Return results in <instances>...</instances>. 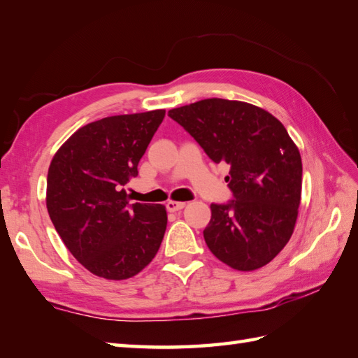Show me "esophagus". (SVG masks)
<instances>
[{"label":"esophagus","mask_w":358,"mask_h":358,"mask_svg":"<svg viewBox=\"0 0 358 358\" xmlns=\"http://www.w3.org/2000/svg\"><path fill=\"white\" fill-rule=\"evenodd\" d=\"M187 203L185 202H178V201H169L166 202V210L169 211H171V213H174V211H179V210H182L184 208Z\"/></svg>","instance_id":"34e87169"}]
</instances>
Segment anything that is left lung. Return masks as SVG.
<instances>
[{
	"instance_id": "1",
	"label": "left lung",
	"mask_w": 358,
	"mask_h": 358,
	"mask_svg": "<svg viewBox=\"0 0 358 358\" xmlns=\"http://www.w3.org/2000/svg\"><path fill=\"white\" fill-rule=\"evenodd\" d=\"M169 116L197 141L213 162L229 165L234 199L211 203L205 242L237 271L269 264L296 227L301 157L279 119L242 101L210 98L171 108Z\"/></svg>"
}]
</instances>
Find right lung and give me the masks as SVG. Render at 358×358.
Wrapping results in <instances>:
<instances>
[{
	"instance_id": "add662e5",
	"label": "right lung",
	"mask_w": 358,
	"mask_h": 358,
	"mask_svg": "<svg viewBox=\"0 0 358 358\" xmlns=\"http://www.w3.org/2000/svg\"><path fill=\"white\" fill-rule=\"evenodd\" d=\"M165 110L108 116L76 130L55 153L45 205L79 264L107 280L141 273L166 228L164 205L130 203L124 185L161 125Z\"/></svg>"
}]
</instances>
